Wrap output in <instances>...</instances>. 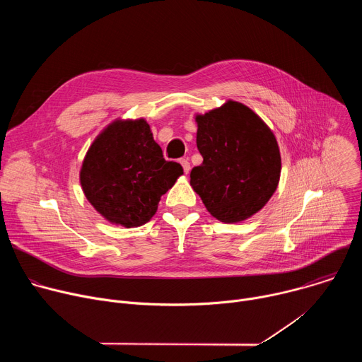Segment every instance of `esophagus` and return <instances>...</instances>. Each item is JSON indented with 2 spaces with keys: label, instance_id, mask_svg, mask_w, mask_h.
<instances>
[{
  "label": "esophagus",
  "instance_id": "1",
  "mask_svg": "<svg viewBox=\"0 0 362 362\" xmlns=\"http://www.w3.org/2000/svg\"><path fill=\"white\" fill-rule=\"evenodd\" d=\"M180 165H182V168H183V172L187 175V173L190 172V163H189V160H187V159H182V160H180Z\"/></svg>",
  "mask_w": 362,
  "mask_h": 362
}]
</instances>
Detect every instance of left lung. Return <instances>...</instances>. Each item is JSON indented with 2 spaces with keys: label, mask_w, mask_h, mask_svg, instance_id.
<instances>
[{
  "label": "left lung",
  "mask_w": 362,
  "mask_h": 362,
  "mask_svg": "<svg viewBox=\"0 0 362 362\" xmlns=\"http://www.w3.org/2000/svg\"><path fill=\"white\" fill-rule=\"evenodd\" d=\"M203 163L190 185L206 209L225 223L242 222L268 203L278 187L281 154L271 129L242 103L229 100L196 116Z\"/></svg>",
  "instance_id": "8db88e82"
}]
</instances>
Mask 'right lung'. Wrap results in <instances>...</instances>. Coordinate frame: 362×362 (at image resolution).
<instances>
[{"mask_svg": "<svg viewBox=\"0 0 362 362\" xmlns=\"http://www.w3.org/2000/svg\"><path fill=\"white\" fill-rule=\"evenodd\" d=\"M180 175L182 166L165 160L146 120H116L90 146L80 182L101 216L136 228L153 218Z\"/></svg>", "mask_w": 362, "mask_h": 362, "instance_id": "1", "label": "right lung"}]
</instances>
